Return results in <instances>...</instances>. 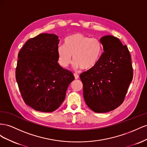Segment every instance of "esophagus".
Instances as JSON below:
<instances>
[{
  "mask_svg": "<svg viewBox=\"0 0 147 147\" xmlns=\"http://www.w3.org/2000/svg\"><path fill=\"white\" fill-rule=\"evenodd\" d=\"M74 78H75V79H78L79 78V74H78L77 73H74Z\"/></svg>",
  "mask_w": 147,
  "mask_h": 147,
  "instance_id": "obj_1",
  "label": "esophagus"
}]
</instances>
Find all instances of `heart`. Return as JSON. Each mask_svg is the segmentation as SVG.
<instances>
[{
    "mask_svg": "<svg viewBox=\"0 0 147 147\" xmlns=\"http://www.w3.org/2000/svg\"><path fill=\"white\" fill-rule=\"evenodd\" d=\"M65 43L57 47L58 61L64 68L71 63L73 55L75 68L89 69L97 63L103 52V45L99 39L81 32L69 35Z\"/></svg>",
    "mask_w": 147,
    "mask_h": 147,
    "instance_id": "1",
    "label": "heart"
}]
</instances>
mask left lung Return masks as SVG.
I'll return each instance as SVG.
<instances>
[{
  "label": "left lung",
  "mask_w": 147,
  "mask_h": 147,
  "mask_svg": "<svg viewBox=\"0 0 147 147\" xmlns=\"http://www.w3.org/2000/svg\"><path fill=\"white\" fill-rule=\"evenodd\" d=\"M103 52L93 68L80 74L84 98L96 113L115 110L123 102L133 78L131 54L127 46L113 36L100 39Z\"/></svg>",
  "instance_id": "obj_1"
}]
</instances>
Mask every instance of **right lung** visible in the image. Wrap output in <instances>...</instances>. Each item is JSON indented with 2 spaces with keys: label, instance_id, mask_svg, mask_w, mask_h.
<instances>
[{
  "label": "right lung",
  "instance_id": "1",
  "mask_svg": "<svg viewBox=\"0 0 147 147\" xmlns=\"http://www.w3.org/2000/svg\"><path fill=\"white\" fill-rule=\"evenodd\" d=\"M59 41L55 34L42 33L29 39L18 53L16 81L25 103L35 110H56L74 79L58 63Z\"/></svg>",
  "mask_w": 147,
  "mask_h": 147
}]
</instances>
